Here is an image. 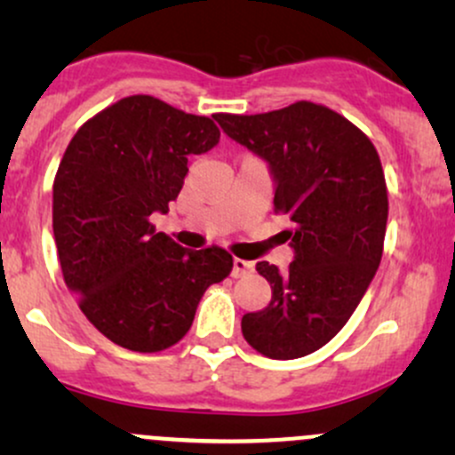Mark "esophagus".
I'll use <instances>...</instances> for the list:
<instances>
[{
  "instance_id": "esophagus-1",
  "label": "esophagus",
  "mask_w": 455,
  "mask_h": 455,
  "mask_svg": "<svg viewBox=\"0 0 455 455\" xmlns=\"http://www.w3.org/2000/svg\"><path fill=\"white\" fill-rule=\"evenodd\" d=\"M254 269V263H250V260H243V259H233V278H242V275L250 274V271Z\"/></svg>"
}]
</instances>
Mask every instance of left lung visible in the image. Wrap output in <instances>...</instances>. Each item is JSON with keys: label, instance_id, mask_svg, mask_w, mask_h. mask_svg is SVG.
Listing matches in <instances>:
<instances>
[{"label": "left lung", "instance_id": "8db88e82", "mask_svg": "<svg viewBox=\"0 0 455 455\" xmlns=\"http://www.w3.org/2000/svg\"><path fill=\"white\" fill-rule=\"evenodd\" d=\"M213 119L267 164L274 210L293 222L284 231L295 254L289 269L257 263L271 301L243 315V338L265 357H304L347 325L379 269L389 210L379 154L321 104Z\"/></svg>", "mask_w": 455, "mask_h": 455}]
</instances>
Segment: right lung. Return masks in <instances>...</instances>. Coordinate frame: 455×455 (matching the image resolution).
Returning a JSON list of instances; mask_svg holds the SVG:
<instances>
[{
	"instance_id": "right-lung-1",
	"label": "right lung",
	"mask_w": 455,
	"mask_h": 455,
	"mask_svg": "<svg viewBox=\"0 0 455 455\" xmlns=\"http://www.w3.org/2000/svg\"><path fill=\"white\" fill-rule=\"evenodd\" d=\"M210 117L130 96L83 124L53 184L61 274L83 315L108 340L137 353L180 342L207 286L231 274L222 248L188 250L156 233L188 175V158L213 149Z\"/></svg>"
}]
</instances>
